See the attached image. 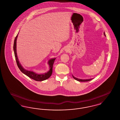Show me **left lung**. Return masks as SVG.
Listing matches in <instances>:
<instances>
[{
  "mask_svg": "<svg viewBox=\"0 0 120 120\" xmlns=\"http://www.w3.org/2000/svg\"><path fill=\"white\" fill-rule=\"evenodd\" d=\"M103 34L104 35H105V36H106V34H105V33L104 32L103 33ZM72 76H73V78L75 79V80H77V81H80V82H85V81H90V80H92L93 79H86V80H82V79H78V78H76V77H75L74 76L72 75Z\"/></svg>",
  "mask_w": 120,
  "mask_h": 120,
  "instance_id": "1",
  "label": "left lung"
}]
</instances>
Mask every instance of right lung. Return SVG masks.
Wrapping results in <instances>:
<instances>
[{
	"label": "right lung",
	"instance_id": "1",
	"mask_svg": "<svg viewBox=\"0 0 120 120\" xmlns=\"http://www.w3.org/2000/svg\"><path fill=\"white\" fill-rule=\"evenodd\" d=\"M18 34H17V36L16 37L15 39L14 40V44H13V50H14L16 61V62L17 63V66L20 69V70L24 74L26 75L27 76H28L29 77H30L31 79L35 80L36 81H43V80H47L48 78H49L52 74V67H53V63H54V61L56 59V58H52L48 61V64L49 66V68L50 69H49V70L47 72L45 73L38 74L33 71H28V70L25 69L22 67V66L21 63H19V61L18 57H17V47L16 46H17V40Z\"/></svg>",
	"mask_w": 120,
	"mask_h": 120
}]
</instances>
